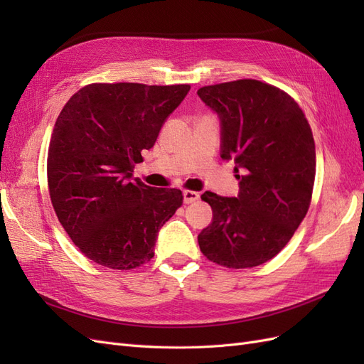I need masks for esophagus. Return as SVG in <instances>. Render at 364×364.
<instances>
[{
  "label": "esophagus",
  "mask_w": 364,
  "mask_h": 364,
  "mask_svg": "<svg viewBox=\"0 0 364 364\" xmlns=\"http://www.w3.org/2000/svg\"><path fill=\"white\" fill-rule=\"evenodd\" d=\"M199 193H196V191H191V190H185L183 191V202L185 203H193V202H196V200H199Z\"/></svg>",
  "instance_id": "34e87169"
}]
</instances>
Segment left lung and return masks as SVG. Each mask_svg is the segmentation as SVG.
I'll use <instances>...</instances> for the list:
<instances>
[{
    "mask_svg": "<svg viewBox=\"0 0 364 364\" xmlns=\"http://www.w3.org/2000/svg\"><path fill=\"white\" fill-rule=\"evenodd\" d=\"M202 102L222 121V153L235 162L238 197L206 191L213 223L197 237L203 255L228 269L272 259L311 203L316 147L302 109L279 87L253 79L203 86Z\"/></svg>",
    "mask_w": 364,
    "mask_h": 364,
    "instance_id": "obj_1",
    "label": "left lung"
}]
</instances>
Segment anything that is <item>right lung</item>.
<instances>
[{
    "label": "right lung",
    "instance_id": "obj_1",
    "mask_svg": "<svg viewBox=\"0 0 364 364\" xmlns=\"http://www.w3.org/2000/svg\"><path fill=\"white\" fill-rule=\"evenodd\" d=\"M190 87L91 83L63 106L48 147V191L60 225L86 258L132 270L155 255L159 229L183 196L132 174Z\"/></svg>",
    "mask_w": 364,
    "mask_h": 364
}]
</instances>
